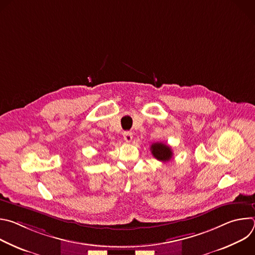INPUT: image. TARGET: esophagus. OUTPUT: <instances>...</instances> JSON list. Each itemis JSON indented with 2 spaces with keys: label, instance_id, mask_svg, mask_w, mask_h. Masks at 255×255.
Listing matches in <instances>:
<instances>
[{
  "label": "esophagus",
  "instance_id": "obj_1",
  "mask_svg": "<svg viewBox=\"0 0 255 255\" xmlns=\"http://www.w3.org/2000/svg\"><path fill=\"white\" fill-rule=\"evenodd\" d=\"M123 136H124V140H125L126 142H131V141H132V138H133V134H132L131 132H129V131H126V132H124Z\"/></svg>",
  "mask_w": 255,
  "mask_h": 255
}]
</instances>
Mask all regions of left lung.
<instances>
[{
	"instance_id": "8db88e82",
	"label": "left lung",
	"mask_w": 255,
	"mask_h": 255,
	"mask_svg": "<svg viewBox=\"0 0 255 255\" xmlns=\"http://www.w3.org/2000/svg\"><path fill=\"white\" fill-rule=\"evenodd\" d=\"M150 150L152 155L159 161L166 162L171 159L172 157V151L168 145L162 143V142H156L153 143L150 146Z\"/></svg>"
}]
</instances>
